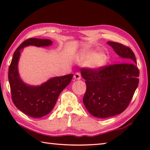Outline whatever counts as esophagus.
Instances as JSON below:
<instances>
[{
    "mask_svg": "<svg viewBox=\"0 0 150 150\" xmlns=\"http://www.w3.org/2000/svg\"><path fill=\"white\" fill-rule=\"evenodd\" d=\"M81 78V75L79 73H76L74 75V79H75L77 80H79Z\"/></svg>",
    "mask_w": 150,
    "mask_h": 150,
    "instance_id": "34e87169",
    "label": "esophagus"
}]
</instances>
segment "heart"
<instances>
[{"instance_id": "b5f03b06", "label": "heart", "mask_w": 150, "mask_h": 150, "mask_svg": "<svg viewBox=\"0 0 150 150\" xmlns=\"http://www.w3.org/2000/svg\"><path fill=\"white\" fill-rule=\"evenodd\" d=\"M77 59L81 63H87L88 67L93 69H99L106 64L108 57L103 52L95 54L94 51L83 50L78 54Z\"/></svg>"}]
</instances>
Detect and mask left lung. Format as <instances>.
<instances>
[{
	"label": "left lung",
	"mask_w": 150,
	"mask_h": 150,
	"mask_svg": "<svg viewBox=\"0 0 150 150\" xmlns=\"http://www.w3.org/2000/svg\"><path fill=\"white\" fill-rule=\"evenodd\" d=\"M107 44L125 59L126 63L96 69H81L87 86L83 103L91 115L100 118L111 117L125 110L139 83V69L132 50L120 43Z\"/></svg>",
	"instance_id": "1"
}]
</instances>
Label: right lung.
<instances>
[{
    "instance_id": "obj_1",
    "label": "right lung",
    "mask_w": 150,
    "mask_h": 150,
    "mask_svg": "<svg viewBox=\"0 0 150 150\" xmlns=\"http://www.w3.org/2000/svg\"><path fill=\"white\" fill-rule=\"evenodd\" d=\"M52 44L47 39L29 38L22 43L14 53L8 69V81L12 102L20 111L33 118H41L54 108L61 92L69 84L73 74L50 79L40 86H30L20 79L18 64L20 52L28 45L45 47Z\"/></svg>"
}]
</instances>
